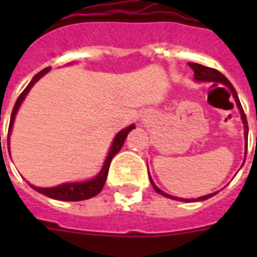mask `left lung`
<instances>
[{"mask_svg": "<svg viewBox=\"0 0 257 257\" xmlns=\"http://www.w3.org/2000/svg\"><path fill=\"white\" fill-rule=\"evenodd\" d=\"M188 65L191 66L192 69H193V72H195V80H197V81H211V82H220V84H224V85H227L228 88H229V90H231L232 96L235 97V101L236 104H237V106H239L240 109V113H241V120H243V124H244V136H245V140H247L248 137V122H247V117H245V113H244L243 108H241V104H240L239 101V97H237V93H236L235 88L232 86V84L229 81H228V78L224 76L223 73H220L219 70L213 69V68H208V66H204V65H200V64H196V62H189ZM149 180H151V184H152V187L155 188V191L157 192V193H160V195L165 196V197H171V199L173 200H179V201H192V200H188V199H180V197H175V196H171V195H167V193H164V192L161 191V189H159V188L156 187V184L153 183V180L149 177ZM213 195H216V193H211V195H205L203 196V197H199V201H203V200H207L209 199V197H212ZM195 200V199H193ZM196 201V200H195Z\"/></svg>", "mask_w": 257, "mask_h": 257, "instance_id": "left-lung-1", "label": "left lung"}]
</instances>
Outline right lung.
I'll return each instance as SVG.
<instances>
[{
    "label": "right lung",
    "instance_id": "1",
    "mask_svg": "<svg viewBox=\"0 0 257 257\" xmlns=\"http://www.w3.org/2000/svg\"><path fill=\"white\" fill-rule=\"evenodd\" d=\"M50 70V68H45L44 70H41L40 73H37L33 77V80L29 82V85L26 86L24 89V92L20 94V97L16 101V104H14L13 112H12V117H10V124H9V131H8V148H9V136L10 132H12V126H13V121L14 117L17 114V110L20 108V105L24 101L25 96L29 93L30 88L34 85V82H37L40 78L44 76L45 73H48ZM135 128V125H131L128 128H125L124 131H121L120 133H117V136L114 137V140H113L112 148H110V152H109L108 157H106V160L104 163V167L101 169V172L98 175L94 177V179L89 180V181H84V183H70V184H62V185H58V187L54 188H38V187H33V185H30V187L33 188L34 191L40 192L42 195L48 196L50 199L54 200H61V201H81V200H86L90 199L93 196L98 195L101 192V189L104 188V184L106 181V176H108V171L109 167H110V161L114 156H116L117 153L120 152V149L122 148V145H124V141L128 136V133Z\"/></svg>",
    "mask_w": 257,
    "mask_h": 257
}]
</instances>
